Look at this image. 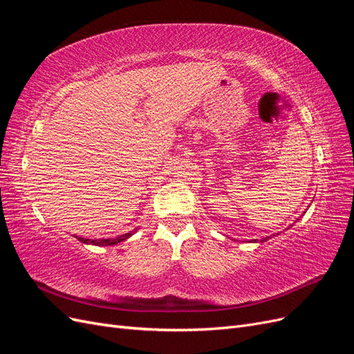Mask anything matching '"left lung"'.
<instances>
[{
  "label": "left lung",
  "instance_id": "8db88e82",
  "mask_svg": "<svg viewBox=\"0 0 354 354\" xmlns=\"http://www.w3.org/2000/svg\"><path fill=\"white\" fill-rule=\"evenodd\" d=\"M267 239H269V238H264L261 242H264V241H267ZM254 241H257V239H254Z\"/></svg>",
  "mask_w": 354,
  "mask_h": 354
}]
</instances>
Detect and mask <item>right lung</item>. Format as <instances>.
<instances>
[{"mask_svg":"<svg viewBox=\"0 0 354 354\" xmlns=\"http://www.w3.org/2000/svg\"><path fill=\"white\" fill-rule=\"evenodd\" d=\"M133 233H125V234H121V236L118 238H111V239H85V238H80V236H75L78 241H81L82 243H93V245H99V246H109V245H115L118 242H122L125 239H128L131 236Z\"/></svg>","mask_w":354,"mask_h":354,"instance_id":"1","label":"right lung"}]
</instances>
